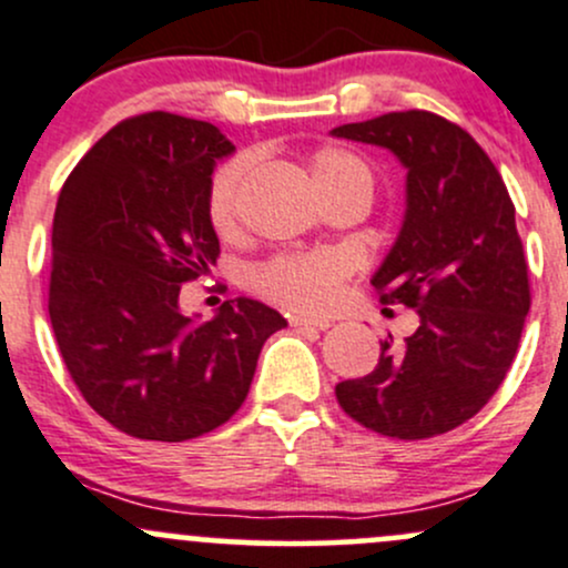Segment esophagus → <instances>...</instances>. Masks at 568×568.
<instances>
[{"instance_id":"34e87169","label":"esophagus","mask_w":568,"mask_h":568,"mask_svg":"<svg viewBox=\"0 0 568 568\" xmlns=\"http://www.w3.org/2000/svg\"><path fill=\"white\" fill-rule=\"evenodd\" d=\"M288 324L296 329H329L332 326L326 318H307V315H291Z\"/></svg>"}]
</instances>
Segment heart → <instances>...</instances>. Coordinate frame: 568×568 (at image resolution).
<instances>
[{"mask_svg": "<svg viewBox=\"0 0 568 568\" xmlns=\"http://www.w3.org/2000/svg\"><path fill=\"white\" fill-rule=\"evenodd\" d=\"M247 163L234 160L223 165L209 184L206 212L209 223L220 236H231L239 223V187H242ZM310 182L315 193H324L332 187H373L367 165L359 158L337 146H324L310 154L307 163ZM348 274V264L329 250L300 255H277L250 272V285L255 294L280 304L294 313H321L337 302L343 280Z\"/></svg>", "mask_w": 568, "mask_h": 568, "instance_id": "heart-1", "label": "heart"}]
</instances>
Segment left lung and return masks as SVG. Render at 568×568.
Masks as SVG:
<instances>
[{
  "mask_svg": "<svg viewBox=\"0 0 568 568\" xmlns=\"http://www.w3.org/2000/svg\"><path fill=\"white\" fill-rule=\"evenodd\" d=\"M332 133L392 149L408 169L403 231L373 285L381 304L419 313V329L403 345L381 339L373 373L334 394L373 433L444 435L485 408L520 345L530 283L515 204L485 149L438 113L392 111Z\"/></svg>",
  "mask_w": 568,
  "mask_h": 568,
  "instance_id": "1",
  "label": "left lung"
}]
</instances>
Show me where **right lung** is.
<instances>
[{
  "instance_id": "1",
  "label": "right lung",
  "mask_w": 568,
  "mask_h": 568,
  "mask_svg": "<svg viewBox=\"0 0 568 568\" xmlns=\"http://www.w3.org/2000/svg\"><path fill=\"white\" fill-rule=\"evenodd\" d=\"M234 152L214 124L149 111L122 119L75 165L53 214L48 315L94 414L141 440H190L242 408L277 310L229 300L206 324L179 291L220 258L206 199Z\"/></svg>"
}]
</instances>
